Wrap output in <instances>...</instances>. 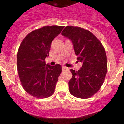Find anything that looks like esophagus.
Returning <instances> with one entry per match:
<instances>
[{"mask_svg": "<svg viewBox=\"0 0 124 124\" xmlns=\"http://www.w3.org/2000/svg\"><path fill=\"white\" fill-rule=\"evenodd\" d=\"M67 68L66 67V66H62V70H67Z\"/></svg>", "mask_w": 124, "mask_h": 124, "instance_id": "esophagus-1", "label": "esophagus"}]
</instances>
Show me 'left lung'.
I'll use <instances>...</instances> for the list:
<instances>
[{"mask_svg":"<svg viewBox=\"0 0 124 124\" xmlns=\"http://www.w3.org/2000/svg\"><path fill=\"white\" fill-rule=\"evenodd\" d=\"M61 35L72 41L77 63L82 64L78 71L71 69L73 76L68 83L70 93L81 99L91 97L99 90L107 73L104 48L96 36L81 27H66Z\"/></svg>","mask_w":124,"mask_h":124,"instance_id":"left-lung-1","label":"left lung"}]
</instances>
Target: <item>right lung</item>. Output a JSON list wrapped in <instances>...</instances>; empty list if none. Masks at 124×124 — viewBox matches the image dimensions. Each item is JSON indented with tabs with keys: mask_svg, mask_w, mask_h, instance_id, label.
I'll return each mask as SVG.
<instances>
[{
	"mask_svg": "<svg viewBox=\"0 0 124 124\" xmlns=\"http://www.w3.org/2000/svg\"><path fill=\"white\" fill-rule=\"evenodd\" d=\"M64 28L63 26H45L28 34L17 53V70L23 87L37 98H46L54 93L61 72L60 64H46L51 44Z\"/></svg>",
	"mask_w": 124,
	"mask_h": 124,
	"instance_id": "obj_1",
	"label": "right lung"
}]
</instances>
